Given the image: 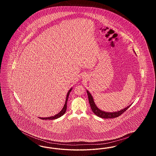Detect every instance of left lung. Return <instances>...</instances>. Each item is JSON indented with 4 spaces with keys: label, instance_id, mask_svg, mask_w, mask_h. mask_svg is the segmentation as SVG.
Instances as JSON below:
<instances>
[{
    "label": "left lung",
    "instance_id": "obj_1",
    "mask_svg": "<svg viewBox=\"0 0 156 156\" xmlns=\"http://www.w3.org/2000/svg\"><path fill=\"white\" fill-rule=\"evenodd\" d=\"M87 94H88V100H89V103L91 108V109L92 112H94V113L95 115H96L98 116L101 118H104V119H111V118H117L120 115H121L122 113H123L126 110L131 106V105H129L128 106H127L125 108L119 111L113 112H107L103 111L100 110L95 104L93 97L91 95V94L89 92L88 90H87Z\"/></svg>",
    "mask_w": 156,
    "mask_h": 156
}]
</instances>
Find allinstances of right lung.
I'll return each instance as SVG.
<instances>
[{"label":"right lung","instance_id":"obj_1","mask_svg":"<svg viewBox=\"0 0 156 156\" xmlns=\"http://www.w3.org/2000/svg\"><path fill=\"white\" fill-rule=\"evenodd\" d=\"M72 89H73V88H71V89L69 90V91L68 92L67 97H66V102H65V104H64V106L62 109L61 111L59 112L58 114L54 115V116H51V117H48V118H40L41 119H43V120H44V119L45 120H54V119H57V118H58L59 117L62 116L66 113V110H67V101H68V97H69V93H70V92L71 91Z\"/></svg>","mask_w":156,"mask_h":156}]
</instances>
